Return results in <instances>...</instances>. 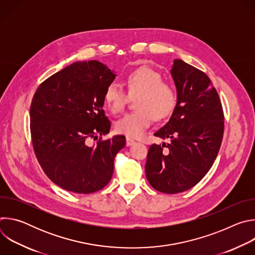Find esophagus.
<instances>
[{
    "instance_id": "1",
    "label": "esophagus",
    "mask_w": 255,
    "mask_h": 255,
    "mask_svg": "<svg viewBox=\"0 0 255 255\" xmlns=\"http://www.w3.org/2000/svg\"><path fill=\"white\" fill-rule=\"evenodd\" d=\"M133 144H135V140L127 137L126 138V146H131V145H133Z\"/></svg>"
}]
</instances>
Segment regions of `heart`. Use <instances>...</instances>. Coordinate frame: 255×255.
Here are the masks:
<instances>
[{"mask_svg": "<svg viewBox=\"0 0 255 255\" xmlns=\"http://www.w3.org/2000/svg\"><path fill=\"white\" fill-rule=\"evenodd\" d=\"M125 83L130 96L138 95L135 103L138 110L118 119L115 129L129 138H137L150 127L153 117L160 120L173 111L176 95L169 84L162 82L158 71L146 66L131 71ZM104 102L112 113H120L125 108L127 94L119 85L112 83L105 90Z\"/></svg>", "mask_w": 255, "mask_h": 255, "instance_id": "obj_1", "label": "heart"}]
</instances>
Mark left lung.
<instances>
[{"mask_svg":"<svg viewBox=\"0 0 255 255\" xmlns=\"http://www.w3.org/2000/svg\"><path fill=\"white\" fill-rule=\"evenodd\" d=\"M170 74L176 104L169 121L154 133L170 142L149 147L145 174L156 191L177 194L196 186L212 167L223 139L224 114L205 72L174 59Z\"/></svg>","mask_w":255,"mask_h":255,"instance_id":"1","label":"left lung"}]
</instances>
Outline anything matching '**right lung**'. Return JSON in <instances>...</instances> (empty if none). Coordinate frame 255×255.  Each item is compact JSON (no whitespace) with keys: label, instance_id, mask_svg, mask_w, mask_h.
Here are the masks:
<instances>
[{"label":"right lung","instance_id":"1","mask_svg":"<svg viewBox=\"0 0 255 255\" xmlns=\"http://www.w3.org/2000/svg\"><path fill=\"white\" fill-rule=\"evenodd\" d=\"M115 78L98 60L78 61L45 80L34 94L30 130L35 155L45 174L68 192L92 194L106 187L115 156L125 146L123 135L88 144L89 138L110 131L104 93Z\"/></svg>","mask_w":255,"mask_h":255}]
</instances>
